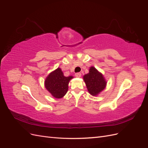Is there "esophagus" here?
<instances>
[{
  "label": "esophagus",
  "instance_id": "1",
  "mask_svg": "<svg viewBox=\"0 0 148 148\" xmlns=\"http://www.w3.org/2000/svg\"><path fill=\"white\" fill-rule=\"evenodd\" d=\"M82 76V73H79V72H78V73H75V77H80Z\"/></svg>",
  "mask_w": 148,
  "mask_h": 148
}]
</instances>
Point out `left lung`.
Returning a JSON list of instances; mask_svg holds the SVG:
<instances>
[{
  "mask_svg": "<svg viewBox=\"0 0 148 148\" xmlns=\"http://www.w3.org/2000/svg\"><path fill=\"white\" fill-rule=\"evenodd\" d=\"M89 72L83 77L89 92L92 96H96L106 87V82L102 75L95 67L91 66Z\"/></svg>",
  "mask_w": 148,
  "mask_h": 148,
  "instance_id": "obj_1",
  "label": "left lung"
}]
</instances>
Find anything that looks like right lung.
Instances as JSON below:
<instances>
[{
    "label": "right lung",
    "instance_id": "obj_1",
    "mask_svg": "<svg viewBox=\"0 0 148 148\" xmlns=\"http://www.w3.org/2000/svg\"><path fill=\"white\" fill-rule=\"evenodd\" d=\"M73 77H66L60 68L48 75L45 81V86L49 92L56 98H62L69 89V83Z\"/></svg>",
    "mask_w": 148,
    "mask_h": 148
}]
</instances>
